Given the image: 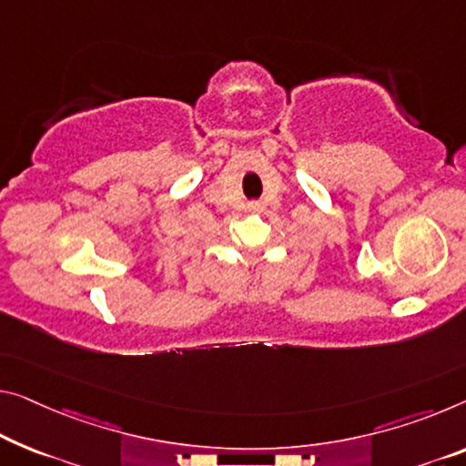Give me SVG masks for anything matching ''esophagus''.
<instances>
[{
  "label": "esophagus",
  "instance_id": "obj_1",
  "mask_svg": "<svg viewBox=\"0 0 466 466\" xmlns=\"http://www.w3.org/2000/svg\"><path fill=\"white\" fill-rule=\"evenodd\" d=\"M248 210L262 212V210H264V204H262V202H249V204H248Z\"/></svg>",
  "mask_w": 466,
  "mask_h": 466
}]
</instances>
